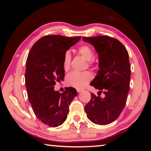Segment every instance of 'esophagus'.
<instances>
[{
  "label": "esophagus",
  "instance_id": "esophagus-1",
  "mask_svg": "<svg viewBox=\"0 0 151 151\" xmlns=\"http://www.w3.org/2000/svg\"><path fill=\"white\" fill-rule=\"evenodd\" d=\"M76 91H77V93H81V91H83V90H82V89L78 88V89H76Z\"/></svg>",
  "mask_w": 151,
  "mask_h": 151
}]
</instances>
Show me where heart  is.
<instances>
[{
  "label": "heart",
  "instance_id": "1",
  "mask_svg": "<svg viewBox=\"0 0 151 151\" xmlns=\"http://www.w3.org/2000/svg\"><path fill=\"white\" fill-rule=\"evenodd\" d=\"M78 52L86 60H88V65L93 63V59L94 57V52L88 45H82L78 48ZM71 62V55L69 51L65 53L63 60V67L65 71L70 68ZM92 79V75L88 71L85 72H72L68 74L66 77V85L76 88H83L87 85Z\"/></svg>",
  "mask_w": 151,
  "mask_h": 151
}]
</instances>
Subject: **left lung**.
I'll list each match as a JSON object with an SVG mask.
<instances>
[{"label":"left lung","mask_w":151,"mask_h":151,"mask_svg":"<svg viewBox=\"0 0 151 151\" xmlns=\"http://www.w3.org/2000/svg\"><path fill=\"white\" fill-rule=\"evenodd\" d=\"M83 39L99 53V70L91 85L105 94L101 98L92 93L85 110L91 121L106 125L118 118L127 103L131 78L129 53L119 40L109 36Z\"/></svg>","instance_id":"obj_1"}]
</instances>
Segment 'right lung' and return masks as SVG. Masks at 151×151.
<instances>
[{"label":"right lung","instance_id":"1","mask_svg":"<svg viewBox=\"0 0 151 151\" xmlns=\"http://www.w3.org/2000/svg\"><path fill=\"white\" fill-rule=\"evenodd\" d=\"M81 38L45 36L35 43L28 55L25 71L28 98L36 116L50 127L66 121L68 107L77 94L73 87L60 93L54 86L56 82L64 80V55Z\"/></svg>","mask_w":151,"mask_h":151}]
</instances>
